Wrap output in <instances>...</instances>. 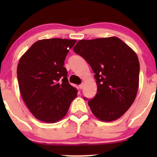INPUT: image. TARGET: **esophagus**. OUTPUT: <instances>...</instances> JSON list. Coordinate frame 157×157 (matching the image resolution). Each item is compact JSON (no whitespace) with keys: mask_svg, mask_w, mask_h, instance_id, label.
<instances>
[{"mask_svg":"<svg viewBox=\"0 0 157 157\" xmlns=\"http://www.w3.org/2000/svg\"><path fill=\"white\" fill-rule=\"evenodd\" d=\"M83 87H84V84H83V83H81V84L79 85V88H80L81 89H82Z\"/></svg>","mask_w":157,"mask_h":157,"instance_id":"esophagus-1","label":"esophagus"}]
</instances>
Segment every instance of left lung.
<instances>
[{"label": "left lung", "instance_id": "left-lung-1", "mask_svg": "<svg viewBox=\"0 0 157 157\" xmlns=\"http://www.w3.org/2000/svg\"><path fill=\"white\" fill-rule=\"evenodd\" d=\"M74 51L93 70L97 93L88 104L103 121H115L130 108L139 89L137 55L120 38L112 36L80 40Z\"/></svg>", "mask_w": 157, "mask_h": 157}]
</instances>
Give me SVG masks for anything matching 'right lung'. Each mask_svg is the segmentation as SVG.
<instances>
[{"mask_svg": "<svg viewBox=\"0 0 157 157\" xmlns=\"http://www.w3.org/2000/svg\"><path fill=\"white\" fill-rule=\"evenodd\" d=\"M76 40L50 38L34 43L21 57L17 67L19 89L34 117L56 123L65 117L77 90L68 83L63 66Z\"/></svg>", "mask_w": 157, "mask_h": 157, "instance_id": "add662e5", "label": "right lung"}]
</instances>
